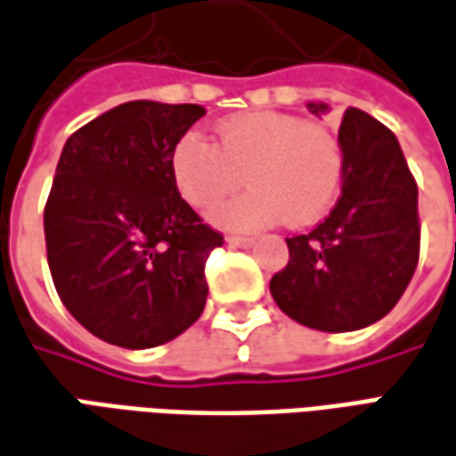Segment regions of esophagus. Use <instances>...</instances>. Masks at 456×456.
Returning <instances> with one entry per match:
<instances>
[{"label":"esophagus","instance_id":"esophagus-1","mask_svg":"<svg viewBox=\"0 0 456 456\" xmlns=\"http://www.w3.org/2000/svg\"><path fill=\"white\" fill-rule=\"evenodd\" d=\"M227 241L232 247H252L254 244L252 237H241V234H229Z\"/></svg>","mask_w":456,"mask_h":456}]
</instances>
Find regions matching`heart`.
Returning a JSON list of instances; mask_svg holds the SVG:
<instances>
[{"mask_svg": "<svg viewBox=\"0 0 456 456\" xmlns=\"http://www.w3.org/2000/svg\"><path fill=\"white\" fill-rule=\"evenodd\" d=\"M176 191L209 209L247 182L249 191L212 212L219 227L262 229L289 216L309 224L330 209L345 176V147L327 124L249 111L216 124L215 144L187 132L169 154ZM242 176L240 177L239 175Z\"/></svg>", "mask_w": 456, "mask_h": 456, "instance_id": "obj_1", "label": "heart"}]
</instances>
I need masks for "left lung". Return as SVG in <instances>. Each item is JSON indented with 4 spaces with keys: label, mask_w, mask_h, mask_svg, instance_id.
Segmentation results:
<instances>
[{
    "label": "left lung",
    "mask_w": 456,
    "mask_h": 456,
    "mask_svg": "<svg viewBox=\"0 0 456 456\" xmlns=\"http://www.w3.org/2000/svg\"><path fill=\"white\" fill-rule=\"evenodd\" d=\"M339 139L342 194L312 232L287 237L289 262L269 281L281 312L319 332H354L389 314L419 262L417 182L397 137L349 107Z\"/></svg>",
    "instance_id": "obj_1"
}]
</instances>
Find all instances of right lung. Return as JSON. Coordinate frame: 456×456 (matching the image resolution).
Masks as SVG:
<instances>
[{"label": "right lung", "instance_id": "add662e5", "mask_svg": "<svg viewBox=\"0 0 456 456\" xmlns=\"http://www.w3.org/2000/svg\"><path fill=\"white\" fill-rule=\"evenodd\" d=\"M207 110L126 102L67 139L45 207L61 305L124 349L167 345L207 302L204 265L224 237L176 191L169 154Z\"/></svg>", "mask_w": 456, "mask_h": 456}]
</instances>
